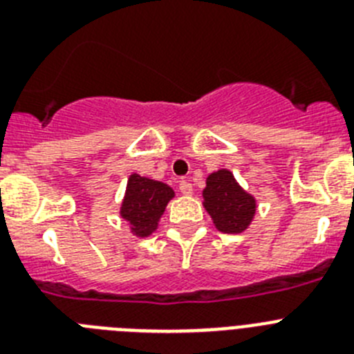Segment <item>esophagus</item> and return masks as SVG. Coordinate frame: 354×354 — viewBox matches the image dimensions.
<instances>
[{"instance_id":"esophagus-1","label":"esophagus","mask_w":354,"mask_h":354,"mask_svg":"<svg viewBox=\"0 0 354 354\" xmlns=\"http://www.w3.org/2000/svg\"><path fill=\"white\" fill-rule=\"evenodd\" d=\"M179 189H180V193H183V195H192V193H193V186L187 183V180H180Z\"/></svg>"}]
</instances>
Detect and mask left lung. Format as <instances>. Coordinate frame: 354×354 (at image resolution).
Segmentation results:
<instances>
[{"label": "left lung", "mask_w": 354, "mask_h": 354, "mask_svg": "<svg viewBox=\"0 0 354 354\" xmlns=\"http://www.w3.org/2000/svg\"><path fill=\"white\" fill-rule=\"evenodd\" d=\"M202 195L205 211L211 214L220 232L239 234L252 223L257 204L255 198L236 183L232 171L218 170L209 175Z\"/></svg>", "instance_id": "8db88e82"}]
</instances>
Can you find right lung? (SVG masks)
I'll return each instance as SVG.
<instances>
[{
  "label": "right lung",
  "instance_id": "add662e5",
  "mask_svg": "<svg viewBox=\"0 0 354 354\" xmlns=\"http://www.w3.org/2000/svg\"><path fill=\"white\" fill-rule=\"evenodd\" d=\"M174 195V189L168 184L133 174L127 180L120 216L129 223L131 232L147 237L158 228L159 218Z\"/></svg>",
  "mask_w": 354,
  "mask_h": 354
}]
</instances>
